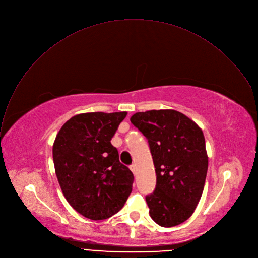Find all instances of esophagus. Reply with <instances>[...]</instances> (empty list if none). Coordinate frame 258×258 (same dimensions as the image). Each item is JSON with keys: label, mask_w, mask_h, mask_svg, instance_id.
Masks as SVG:
<instances>
[{"label": "esophagus", "mask_w": 258, "mask_h": 258, "mask_svg": "<svg viewBox=\"0 0 258 258\" xmlns=\"http://www.w3.org/2000/svg\"><path fill=\"white\" fill-rule=\"evenodd\" d=\"M130 170L132 171V173L135 175L136 174V166L135 165H131L130 166Z\"/></svg>", "instance_id": "1"}]
</instances>
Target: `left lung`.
I'll list each match as a JSON object with an SVG mask.
<instances>
[{
	"label": "left lung",
	"mask_w": 258,
	"mask_h": 258,
	"mask_svg": "<svg viewBox=\"0 0 258 258\" xmlns=\"http://www.w3.org/2000/svg\"><path fill=\"white\" fill-rule=\"evenodd\" d=\"M131 123L146 137L157 185L145 200L151 219L170 228L187 221L202 195L209 158L202 130L174 110L139 112Z\"/></svg>",
	"instance_id": "obj_1"
}]
</instances>
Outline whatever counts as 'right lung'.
Masks as SVG:
<instances>
[{"label":"right lung","instance_id":"add662e5","mask_svg":"<svg viewBox=\"0 0 258 258\" xmlns=\"http://www.w3.org/2000/svg\"><path fill=\"white\" fill-rule=\"evenodd\" d=\"M127 113H85L68 120L53 145L56 175L71 207L83 217L101 221L123 207L134 176L119 161L111 140Z\"/></svg>","mask_w":258,"mask_h":258}]
</instances>
